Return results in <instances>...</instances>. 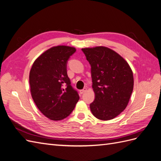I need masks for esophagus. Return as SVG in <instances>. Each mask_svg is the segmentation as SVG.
I'll list each match as a JSON object with an SVG mask.
<instances>
[{"label": "esophagus", "instance_id": "34e87169", "mask_svg": "<svg viewBox=\"0 0 161 161\" xmlns=\"http://www.w3.org/2000/svg\"><path fill=\"white\" fill-rule=\"evenodd\" d=\"M86 90H87V89H86V88H84L83 89H82V90H80V94H83L85 92H86Z\"/></svg>", "mask_w": 161, "mask_h": 161}]
</instances>
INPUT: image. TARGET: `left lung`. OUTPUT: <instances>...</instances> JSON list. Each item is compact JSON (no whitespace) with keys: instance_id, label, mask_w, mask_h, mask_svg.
I'll use <instances>...</instances> for the list:
<instances>
[{"instance_id":"left-lung-1","label":"left lung","mask_w":161,"mask_h":161,"mask_svg":"<svg viewBox=\"0 0 161 161\" xmlns=\"http://www.w3.org/2000/svg\"><path fill=\"white\" fill-rule=\"evenodd\" d=\"M91 69L95 100L90 109L101 120L115 118L127 107L134 88L133 72L128 62L108 47L82 48Z\"/></svg>"}]
</instances>
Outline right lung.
<instances>
[{
  "label": "right lung",
  "instance_id": "add662e5",
  "mask_svg": "<svg viewBox=\"0 0 161 161\" xmlns=\"http://www.w3.org/2000/svg\"><path fill=\"white\" fill-rule=\"evenodd\" d=\"M75 52L73 47H52L37 58L31 69V97L39 110L51 120L66 118L79 99L66 69L68 60Z\"/></svg>",
  "mask_w": 161,
  "mask_h": 161
}]
</instances>
